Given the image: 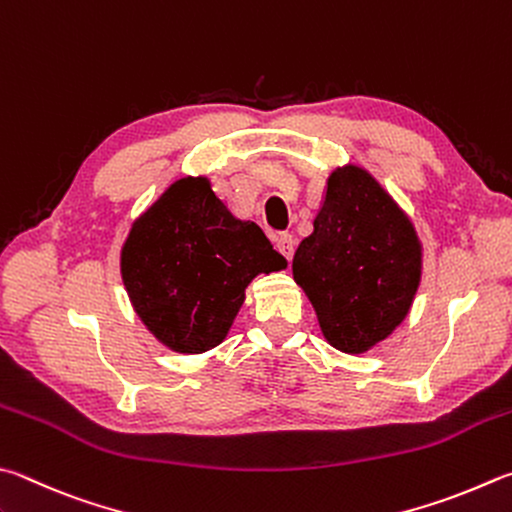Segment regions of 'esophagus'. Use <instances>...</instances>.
Returning a JSON list of instances; mask_svg holds the SVG:
<instances>
[{
    "instance_id": "esophagus-1",
    "label": "esophagus",
    "mask_w": 512,
    "mask_h": 512,
    "mask_svg": "<svg viewBox=\"0 0 512 512\" xmlns=\"http://www.w3.org/2000/svg\"><path fill=\"white\" fill-rule=\"evenodd\" d=\"M275 248L280 250V253L291 262L293 259V253H295V239L288 235V232H280V235L275 237Z\"/></svg>"
}]
</instances>
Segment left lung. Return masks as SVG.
Instances as JSON below:
<instances>
[{
	"label": "left lung",
	"mask_w": 512,
	"mask_h": 512,
	"mask_svg": "<svg viewBox=\"0 0 512 512\" xmlns=\"http://www.w3.org/2000/svg\"><path fill=\"white\" fill-rule=\"evenodd\" d=\"M423 250L410 217L358 165L331 172L293 277L331 347L369 351L405 320L421 284Z\"/></svg>",
	"instance_id": "left-lung-1"
}]
</instances>
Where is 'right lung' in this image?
I'll use <instances>...</instances> for the list:
<instances>
[{"instance_id":"add662e5","label":"right lung","mask_w":512,"mask_h":512,"mask_svg":"<svg viewBox=\"0 0 512 512\" xmlns=\"http://www.w3.org/2000/svg\"><path fill=\"white\" fill-rule=\"evenodd\" d=\"M282 268L262 228L232 217L206 176L174 181L134 221L120 253L138 318L179 353L221 345L253 277Z\"/></svg>"}]
</instances>
